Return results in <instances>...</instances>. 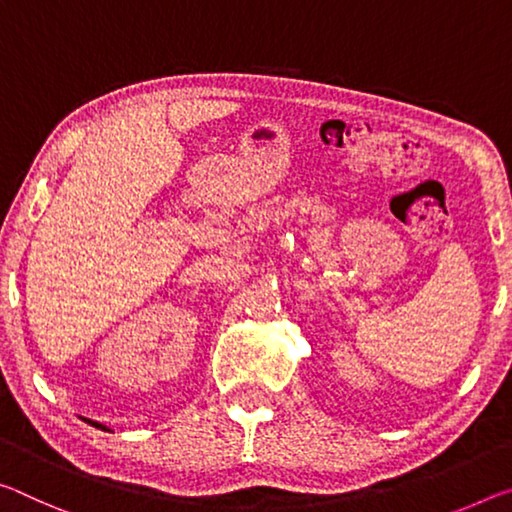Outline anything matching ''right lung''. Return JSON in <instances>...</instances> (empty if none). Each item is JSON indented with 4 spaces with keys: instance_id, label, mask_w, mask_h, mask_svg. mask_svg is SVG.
Wrapping results in <instances>:
<instances>
[{
    "instance_id": "obj_1",
    "label": "right lung",
    "mask_w": 512,
    "mask_h": 512,
    "mask_svg": "<svg viewBox=\"0 0 512 512\" xmlns=\"http://www.w3.org/2000/svg\"><path fill=\"white\" fill-rule=\"evenodd\" d=\"M86 421H88V424H91V426H95V428H102V431H109V428H107V426L97 424V421H93V419H86Z\"/></svg>"
}]
</instances>
